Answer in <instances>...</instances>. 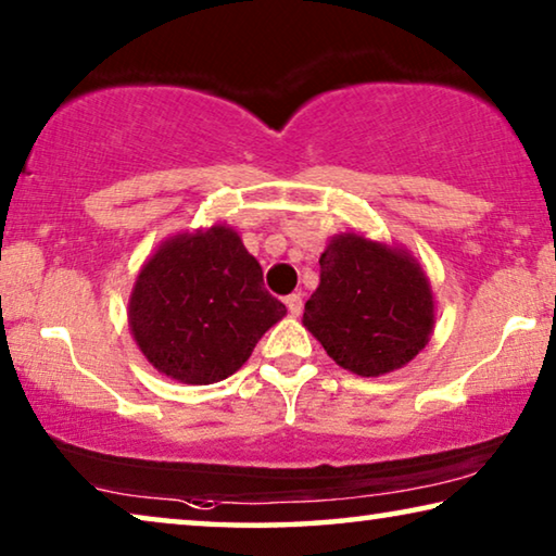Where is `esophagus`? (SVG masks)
<instances>
[{
	"label": "esophagus",
	"instance_id": "obj_1",
	"mask_svg": "<svg viewBox=\"0 0 556 556\" xmlns=\"http://www.w3.org/2000/svg\"><path fill=\"white\" fill-rule=\"evenodd\" d=\"M285 304H287V309H289V314H292V317H300L302 306H304L302 294H289L287 300H285Z\"/></svg>",
	"mask_w": 556,
	"mask_h": 556
}]
</instances>
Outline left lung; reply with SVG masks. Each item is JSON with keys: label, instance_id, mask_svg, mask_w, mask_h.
<instances>
[{"label": "left lung", "instance_id": "8db88e82", "mask_svg": "<svg viewBox=\"0 0 556 556\" xmlns=\"http://www.w3.org/2000/svg\"><path fill=\"white\" fill-rule=\"evenodd\" d=\"M434 309L427 271L404 247L342 231L319 256V287L302 325L339 367L382 377L425 350Z\"/></svg>", "mask_w": 556, "mask_h": 556}]
</instances>
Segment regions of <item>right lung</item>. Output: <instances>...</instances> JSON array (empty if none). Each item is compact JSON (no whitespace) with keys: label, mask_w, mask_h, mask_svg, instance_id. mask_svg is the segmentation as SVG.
Masks as SVG:
<instances>
[{"label":"right lung","mask_w":556,"mask_h":556,"mask_svg":"<svg viewBox=\"0 0 556 556\" xmlns=\"http://www.w3.org/2000/svg\"><path fill=\"white\" fill-rule=\"evenodd\" d=\"M287 314L229 225L181 231L156 247L129 294V331L144 359L181 384H214L250 359Z\"/></svg>","instance_id":"add662e5"}]
</instances>
